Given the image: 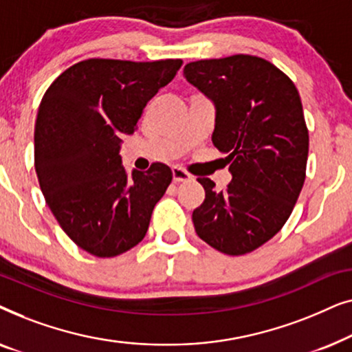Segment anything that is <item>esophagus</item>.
I'll list each match as a JSON object with an SVG mask.
<instances>
[{
    "mask_svg": "<svg viewBox=\"0 0 352 352\" xmlns=\"http://www.w3.org/2000/svg\"><path fill=\"white\" fill-rule=\"evenodd\" d=\"M171 173H173V181H175V182H182V181L192 179V176L189 175V173H187L186 170H182V168H179V166H173Z\"/></svg>",
    "mask_w": 352,
    "mask_h": 352,
    "instance_id": "obj_1",
    "label": "esophagus"
}]
</instances>
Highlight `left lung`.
Masks as SVG:
<instances>
[{"label": "left lung", "mask_w": 352, "mask_h": 352, "mask_svg": "<svg viewBox=\"0 0 352 352\" xmlns=\"http://www.w3.org/2000/svg\"><path fill=\"white\" fill-rule=\"evenodd\" d=\"M184 76L214 102L211 141L232 175L226 190L197 179L205 200L192 213L195 232L221 253H250L283 228L305 184L309 134L300 93L276 65L248 54L190 62Z\"/></svg>", "instance_id": "left-lung-1"}]
</instances>
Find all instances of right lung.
Masks as SVG:
<instances>
[{
	"instance_id": "1",
	"label": "right lung",
	"mask_w": 352,
	"mask_h": 352,
	"mask_svg": "<svg viewBox=\"0 0 352 352\" xmlns=\"http://www.w3.org/2000/svg\"><path fill=\"white\" fill-rule=\"evenodd\" d=\"M181 65V59H88L57 76L43 96L35 123L41 192L64 232L94 256L136 247L170 186L173 173L163 163L129 176L120 147Z\"/></svg>"
}]
</instances>
